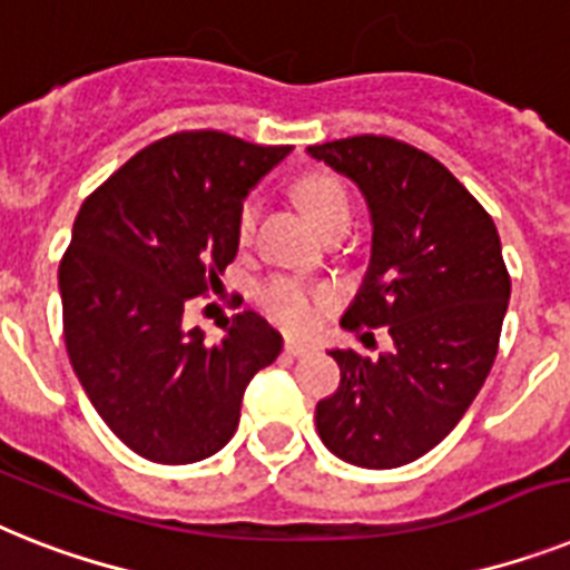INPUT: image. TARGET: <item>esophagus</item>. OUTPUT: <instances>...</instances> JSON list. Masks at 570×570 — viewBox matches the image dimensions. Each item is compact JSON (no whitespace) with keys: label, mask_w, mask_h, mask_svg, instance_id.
Here are the masks:
<instances>
[{"label":"esophagus","mask_w":570,"mask_h":570,"mask_svg":"<svg viewBox=\"0 0 570 570\" xmlns=\"http://www.w3.org/2000/svg\"><path fill=\"white\" fill-rule=\"evenodd\" d=\"M285 352H288V355H294V358H303V355H312L314 343L296 341V337H285Z\"/></svg>","instance_id":"obj_1"}]
</instances>
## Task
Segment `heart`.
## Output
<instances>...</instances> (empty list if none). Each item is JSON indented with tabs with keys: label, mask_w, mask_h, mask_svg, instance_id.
Masks as SVG:
<instances>
[{
	"label": "heart",
	"mask_w": 570,
	"mask_h": 570,
	"mask_svg": "<svg viewBox=\"0 0 570 570\" xmlns=\"http://www.w3.org/2000/svg\"><path fill=\"white\" fill-rule=\"evenodd\" d=\"M294 195L299 200V206L308 212V218L323 233L328 227H335V224H350V191H346V186H343L341 177H335V174H308V177L296 183ZM258 218H262V200L256 195L244 197L242 209H238V220H235L238 242H253ZM253 296H256L258 308L274 320V323H279L285 328H294V332H303V328H312L317 323L320 312L332 303L335 294L326 285H320V282H308L288 274H274L258 282Z\"/></svg>",
	"instance_id": "1"
}]
</instances>
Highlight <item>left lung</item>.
<instances>
[{
  "instance_id": "8db88e82",
  "label": "left lung",
  "mask_w": 570,
  "mask_h": 570,
  "mask_svg": "<svg viewBox=\"0 0 570 570\" xmlns=\"http://www.w3.org/2000/svg\"><path fill=\"white\" fill-rule=\"evenodd\" d=\"M308 154L358 183L373 212V258L343 326L393 337L375 361L332 352L341 387L317 402V434L346 463L396 469L443 443L492 370L510 303L501 238L472 191L413 145L361 134Z\"/></svg>"
}]
</instances>
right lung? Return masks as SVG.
<instances>
[{"instance_id":"obj_1","label":"right lung","mask_w":570,"mask_h":570,"mask_svg":"<svg viewBox=\"0 0 570 570\" xmlns=\"http://www.w3.org/2000/svg\"><path fill=\"white\" fill-rule=\"evenodd\" d=\"M291 145L224 130L150 142L83 200L58 267L72 370L112 434L150 463L183 465L229 443L242 396L282 337L253 312L215 343L186 332L191 296L220 294L244 195Z\"/></svg>"}]
</instances>
